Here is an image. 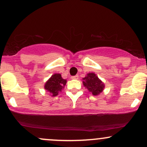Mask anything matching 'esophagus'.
Returning a JSON list of instances; mask_svg holds the SVG:
<instances>
[{"label":"esophagus","mask_w":147,"mask_h":147,"mask_svg":"<svg viewBox=\"0 0 147 147\" xmlns=\"http://www.w3.org/2000/svg\"><path fill=\"white\" fill-rule=\"evenodd\" d=\"M71 79L72 80H78V76H71Z\"/></svg>","instance_id":"1"}]
</instances>
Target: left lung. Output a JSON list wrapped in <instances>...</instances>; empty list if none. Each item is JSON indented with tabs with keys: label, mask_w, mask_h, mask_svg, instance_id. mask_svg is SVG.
<instances>
[{
	"label": "left lung",
	"mask_w": 147,
	"mask_h": 147,
	"mask_svg": "<svg viewBox=\"0 0 147 147\" xmlns=\"http://www.w3.org/2000/svg\"><path fill=\"white\" fill-rule=\"evenodd\" d=\"M82 84L84 87L91 92L92 95H99L105 88V85L94 73H88L82 78Z\"/></svg>",
	"instance_id": "8db88e82"
}]
</instances>
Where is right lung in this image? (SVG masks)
I'll return each instance as SVG.
<instances>
[{
  "label": "right lung",
  "instance_id": "obj_1",
  "mask_svg": "<svg viewBox=\"0 0 147 147\" xmlns=\"http://www.w3.org/2000/svg\"><path fill=\"white\" fill-rule=\"evenodd\" d=\"M67 80L62 78L60 74H54L45 82L44 89L51 94V96H56L65 88Z\"/></svg>",
  "mask_w": 147,
  "mask_h": 147
}]
</instances>
